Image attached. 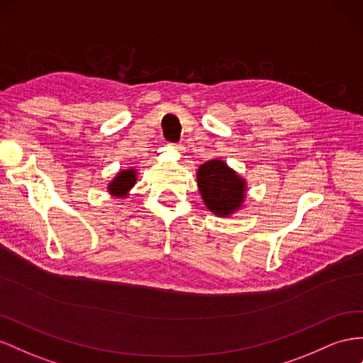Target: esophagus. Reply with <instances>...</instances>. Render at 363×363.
I'll return each mask as SVG.
<instances>
[{"mask_svg": "<svg viewBox=\"0 0 363 363\" xmlns=\"http://www.w3.org/2000/svg\"><path fill=\"white\" fill-rule=\"evenodd\" d=\"M169 148H172V150H175L177 152H183V150H184V146L183 145H180V143H171L169 145Z\"/></svg>", "mask_w": 363, "mask_h": 363, "instance_id": "obj_1", "label": "esophagus"}]
</instances>
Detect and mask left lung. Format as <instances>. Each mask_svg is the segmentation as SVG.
I'll return each instance as SVG.
<instances>
[{"mask_svg":"<svg viewBox=\"0 0 363 363\" xmlns=\"http://www.w3.org/2000/svg\"><path fill=\"white\" fill-rule=\"evenodd\" d=\"M197 184L206 208L221 218H228L241 209L246 200V180L220 159L200 164Z\"/></svg>","mask_w":363,"mask_h":363,"instance_id":"8db88e82","label":"left lung"}]
</instances>
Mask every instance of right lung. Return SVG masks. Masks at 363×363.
Masks as SVG:
<instances>
[{"mask_svg":"<svg viewBox=\"0 0 363 363\" xmlns=\"http://www.w3.org/2000/svg\"><path fill=\"white\" fill-rule=\"evenodd\" d=\"M137 182V171L134 168H128L119 171L116 177L108 183V192L116 199H126L130 191L134 188Z\"/></svg>","mask_w":363,"mask_h":363,"instance_id":"right-lung-1","label":"right lung"}]
</instances>
